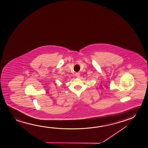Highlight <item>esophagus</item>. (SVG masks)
Masks as SVG:
<instances>
[{
    "label": "esophagus",
    "mask_w": 148,
    "mask_h": 148,
    "mask_svg": "<svg viewBox=\"0 0 148 148\" xmlns=\"http://www.w3.org/2000/svg\"><path fill=\"white\" fill-rule=\"evenodd\" d=\"M76 76L77 78L80 77V74L79 73H76Z\"/></svg>",
    "instance_id": "esophagus-1"
}]
</instances>
